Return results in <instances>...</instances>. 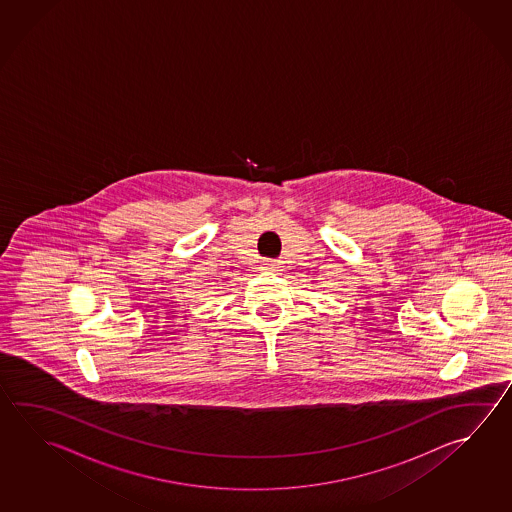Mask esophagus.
Here are the masks:
<instances>
[{
  "label": "esophagus",
  "mask_w": 512,
  "mask_h": 512,
  "mask_svg": "<svg viewBox=\"0 0 512 512\" xmlns=\"http://www.w3.org/2000/svg\"><path fill=\"white\" fill-rule=\"evenodd\" d=\"M263 269L276 272V270H279V263L278 261H263Z\"/></svg>",
  "instance_id": "1"
}]
</instances>
